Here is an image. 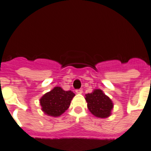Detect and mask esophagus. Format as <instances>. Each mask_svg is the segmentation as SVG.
<instances>
[{
	"mask_svg": "<svg viewBox=\"0 0 151 151\" xmlns=\"http://www.w3.org/2000/svg\"><path fill=\"white\" fill-rule=\"evenodd\" d=\"M76 94H82V89H78V90H76Z\"/></svg>",
	"mask_w": 151,
	"mask_h": 151,
	"instance_id": "esophagus-1",
	"label": "esophagus"
}]
</instances>
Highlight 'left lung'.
Listing matches in <instances>:
<instances>
[{
	"instance_id": "obj_1",
	"label": "left lung",
	"mask_w": 151,
	"mask_h": 151,
	"mask_svg": "<svg viewBox=\"0 0 151 151\" xmlns=\"http://www.w3.org/2000/svg\"><path fill=\"white\" fill-rule=\"evenodd\" d=\"M89 111L97 118H107L111 115L113 103L101 89H94L85 94Z\"/></svg>"
}]
</instances>
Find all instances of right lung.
Returning <instances> with one entry per match:
<instances>
[{"mask_svg":"<svg viewBox=\"0 0 151 151\" xmlns=\"http://www.w3.org/2000/svg\"><path fill=\"white\" fill-rule=\"evenodd\" d=\"M74 96L72 91H64L58 86L54 87L40 98L41 110L50 116H60L69 107Z\"/></svg>","mask_w":151,"mask_h":151,"instance_id":"right-lung-1","label":"right lung"}]
</instances>
